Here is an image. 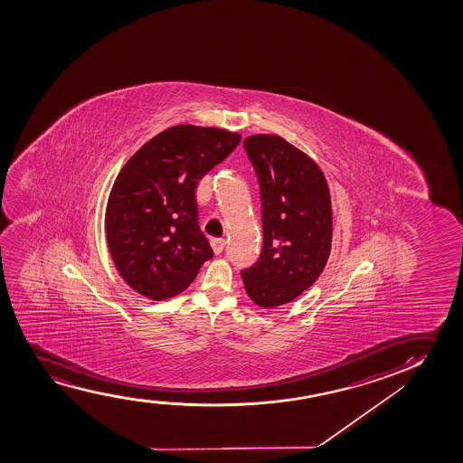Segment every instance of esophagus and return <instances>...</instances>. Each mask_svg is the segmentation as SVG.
<instances>
[{
  "instance_id": "34e87169",
  "label": "esophagus",
  "mask_w": 463,
  "mask_h": 463,
  "mask_svg": "<svg viewBox=\"0 0 463 463\" xmlns=\"http://www.w3.org/2000/svg\"><path fill=\"white\" fill-rule=\"evenodd\" d=\"M210 245H212L213 253L220 254L222 253V250L226 247V241L224 239H213V241H210Z\"/></svg>"
}]
</instances>
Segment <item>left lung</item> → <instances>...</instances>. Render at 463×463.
<instances>
[{
  "mask_svg": "<svg viewBox=\"0 0 463 463\" xmlns=\"http://www.w3.org/2000/svg\"><path fill=\"white\" fill-rule=\"evenodd\" d=\"M243 146L258 174L264 245L241 279L260 308L289 304L323 273L332 247V203L321 167L277 134H253Z\"/></svg>",
  "mask_w": 463,
  "mask_h": 463,
  "instance_id": "left-lung-1",
  "label": "left lung"
}]
</instances>
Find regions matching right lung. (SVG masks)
<instances>
[{
    "instance_id": "add662e5",
    "label": "right lung",
    "mask_w": 463,
    "mask_h": 463,
    "mask_svg": "<svg viewBox=\"0 0 463 463\" xmlns=\"http://www.w3.org/2000/svg\"><path fill=\"white\" fill-rule=\"evenodd\" d=\"M241 139L222 128L175 125L121 167L106 205V239L121 279L140 296L175 298L213 256L197 224L194 190Z\"/></svg>"
}]
</instances>
